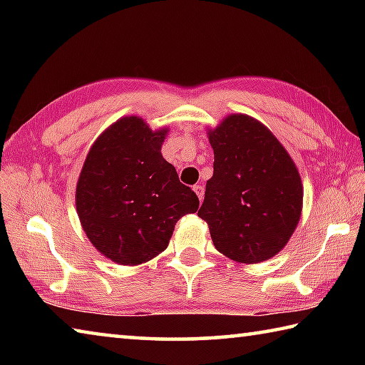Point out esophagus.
Instances as JSON below:
<instances>
[{"label":"esophagus","mask_w":365,"mask_h":365,"mask_svg":"<svg viewBox=\"0 0 365 365\" xmlns=\"http://www.w3.org/2000/svg\"><path fill=\"white\" fill-rule=\"evenodd\" d=\"M193 190H195V193L197 195V197H200V201H202V197H205V187L197 183V185H195Z\"/></svg>","instance_id":"34e87169"}]
</instances>
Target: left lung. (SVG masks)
I'll list each match as a JSON object with an SVG mask.
<instances>
[{
  "mask_svg": "<svg viewBox=\"0 0 365 365\" xmlns=\"http://www.w3.org/2000/svg\"><path fill=\"white\" fill-rule=\"evenodd\" d=\"M214 174L197 215L215 250L256 264L288 243L301 217L302 185L293 159L267 127L233 114L209 132Z\"/></svg>",
  "mask_w": 365,
  "mask_h": 365,
  "instance_id": "obj_1",
  "label": "left lung"
}]
</instances>
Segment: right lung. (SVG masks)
I'll return each mask as SVG.
<instances>
[{"label":"right lung","instance_id":"add662e5","mask_svg":"<svg viewBox=\"0 0 365 365\" xmlns=\"http://www.w3.org/2000/svg\"><path fill=\"white\" fill-rule=\"evenodd\" d=\"M168 130L123 117L91 146L77 182L76 205L95 248L122 265H138L168 248L177 220L200 200L163 158Z\"/></svg>","mask_w":365,"mask_h":365}]
</instances>
